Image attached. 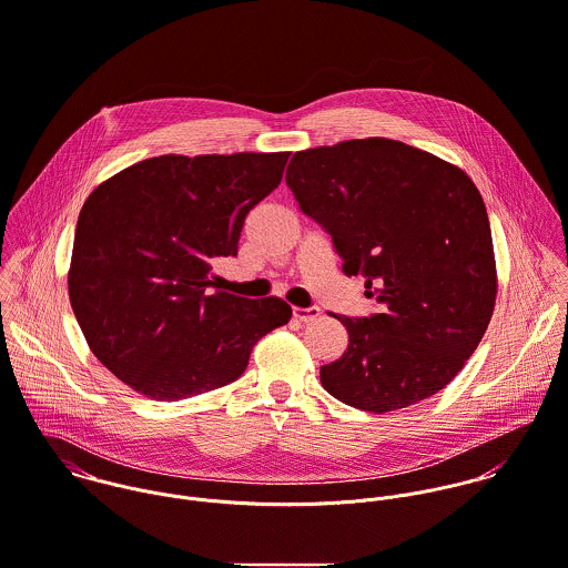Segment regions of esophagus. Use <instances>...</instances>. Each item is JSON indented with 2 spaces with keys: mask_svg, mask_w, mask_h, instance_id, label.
Listing matches in <instances>:
<instances>
[{
  "mask_svg": "<svg viewBox=\"0 0 568 568\" xmlns=\"http://www.w3.org/2000/svg\"><path fill=\"white\" fill-rule=\"evenodd\" d=\"M292 314L301 323H312L321 316V310L318 307H292Z\"/></svg>",
  "mask_w": 568,
  "mask_h": 568,
  "instance_id": "obj_1",
  "label": "esophagus"
}]
</instances>
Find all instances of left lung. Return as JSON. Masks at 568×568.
<instances>
[{"instance_id": "1", "label": "left lung", "mask_w": 568, "mask_h": 568, "mask_svg": "<svg viewBox=\"0 0 568 568\" xmlns=\"http://www.w3.org/2000/svg\"><path fill=\"white\" fill-rule=\"evenodd\" d=\"M301 211L332 234L346 276L379 303L336 316L346 351L321 382L346 406L390 413L446 388L483 338L498 278L487 211L465 171L388 138L294 153L285 175Z\"/></svg>"}]
</instances>
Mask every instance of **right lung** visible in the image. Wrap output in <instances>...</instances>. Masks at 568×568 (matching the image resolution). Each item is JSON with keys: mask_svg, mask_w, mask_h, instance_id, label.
I'll use <instances>...</instances> for the list:
<instances>
[{"mask_svg": "<svg viewBox=\"0 0 568 568\" xmlns=\"http://www.w3.org/2000/svg\"><path fill=\"white\" fill-rule=\"evenodd\" d=\"M290 153L158 155L85 200L68 292L92 353L158 402L234 382L292 307L213 292V263L236 256L245 215L283 180Z\"/></svg>", "mask_w": 568, "mask_h": 568, "instance_id": "add662e5", "label": "right lung"}]
</instances>
